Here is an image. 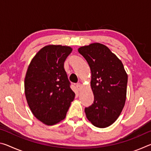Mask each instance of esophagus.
I'll use <instances>...</instances> for the list:
<instances>
[{
    "label": "esophagus",
    "instance_id": "esophagus-1",
    "mask_svg": "<svg viewBox=\"0 0 151 151\" xmlns=\"http://www.w3.org/2000/svg\"><path fill=\"white\" fill-rule=\"evenodd\" d=\"M76 88H77L78 91H80L81 89V88H82V85H81V83H77L76 85Z\"/></svg>",
    "mask_w": 151,
    "mask_h": 151
}]
</instances>
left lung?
Listing matches in <instances>:
<instances>
[{
  "label": "left lung",
  "mask_w": 151,
  "mask_h": 151,
  "mask_svg": "<svg viewBox=\"0 0 151 151\" xmlns=\"http://www.w3.org/2000/svg\"><path fill=\"white\" fill-rule=\"evenodd\" d=\"M78 51L91 71L94 102L85 108L86 116L94 126L108 127L119 118L124 106L128 75L121 60L105 45L94 42Z\"/></svg>",
  "instance_id": "1"
}]
</instances>
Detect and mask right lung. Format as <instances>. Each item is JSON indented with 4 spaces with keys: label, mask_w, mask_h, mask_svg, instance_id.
I'll use <instances>...</instances> for the list:
<instances>
[{
    "label": "right lung",
    "mask_w": 151,
    "mask_h": 151,
    "mask_svg": "<svg viewBox=\"0 0 151 151\" xmlns=\"http://www.w3.org/2000/svg\"><path fill=\"white\" fill-rule=\"evenodd\" d=\"M72 50L68 46H45L28 67L25 96L32 114L45 124L54 125L65 119L75 99L64 68V63Z\"/></svg>",
    "instance_id": "right-lung-1"
}]
</instances>
